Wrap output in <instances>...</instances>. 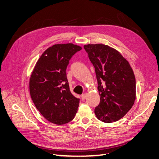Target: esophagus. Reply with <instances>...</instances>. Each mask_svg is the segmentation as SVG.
I'll use <instances>...</instances> for the list:
<instances>
[{
    "mask_svg": "<svg viewBox=\"0 0 159 159\" xmlns=\"http://www.w3.org/2000/svg\"><path fill=\"white\" fill-rule=\"evenodd\" d=\"M81 98L82 100H85L87 98V94L84 93L83 94H81Z\"/></svg>",
    "mask_w": 159,
    "mask_h": 159,
    "instance_id": "obj_1",
    "label": "esophagus"
}]
</instances>
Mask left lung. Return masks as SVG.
Returning a JSON list of instances; mask_svg holds the SVG:
<instances>
[{"label": "left lung", "mask_w": 159, "mask_h": 159, "mask_svg": "<svg viewBox=\"0 0 159 159\" xmlns=\"http://www.w3.org/2000/svg\"><path fill=\"white\" fill-rule=\"evenodd\" d=\"M95 69L100 102L94 113L110 123L123 117L136 99V79L132 68L119 52L104 44L84 46Z\"/></svg>", "instance_id": "left-lung-1"}]
</instances>
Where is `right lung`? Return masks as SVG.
<instances>
[{
  "instance_id": "1",
  "label": "right lung",
  "mask_w": 159,
  "mask_h": 159,
  "mask_svg": "<svg viewBox=\"0 0 159 159\" xmlns=\"http://www.w3.org/2000/svg\"><path fill=\"white\" fill-rule=\"evenodd\" d=\"M81 48L73 43L55 44L44 52L32 73L29 89L40 113L49 122L64 125L74 119L80 98L70 91L66 70Z\"/></svg>"
}]
</instances>
